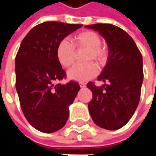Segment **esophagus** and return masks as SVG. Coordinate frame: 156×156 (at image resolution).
Instances as JSON below:
<instances>
[{
  "mask_svg": "<svg viewBox=\"0 0 156 156\" xmlns=\"http://www.w3.org/2000/svg\"><path fill=\"white\" fill-rule=\"evenodd\" d=\"M79 85H80L81 88H85L86 87V84H85L84 83H79Z\"/></svg>",
  "mask_w": 156,
  "mask_h": 156,
  "instance_id": "esophagus-1",
  "label": "esophagus"
}]
</instances>
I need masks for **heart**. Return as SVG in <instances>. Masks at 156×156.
<instances>
[{"instance_id":"b5f03b06","label":"heart","mask_w":156,"mask_h":156,"mask_svg":"<svg viewBox=\"0 0 156 156\" xmlns=\"http://www.w3.org/2000/svg\"><path fill=\"white\" fill-rule=\"evenodd\" d=\"M101 39L99 36L91 31H85L78 33L73 37V45L68 40L63 39L58 43L56 55L59 63L69 68L75 60V46L77 49L86 48L88 51L85 56L86 61L94 60L98 64H103L107 58V52L100 46ZM98 74V68L93 62L74 65L68 72V77L72 80L86 82L94 78Z\"/></svg>"}]
</instances>
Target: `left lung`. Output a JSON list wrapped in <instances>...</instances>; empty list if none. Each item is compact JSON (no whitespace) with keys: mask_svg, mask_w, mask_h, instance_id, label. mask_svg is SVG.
<instances>
[{"mask_svg":"<svg viewBox=\"0 0 156 156\" xmlns=\"http://www.w3.org/2000/svg\"><path fill=\"white\" fill-rule=\"evenodd\" d=\"M105 39L108 60L98 80L107 83L97 87L88 83L93 98L88 110L99 127L115 130L127 124L137 108L143 83V60L133 38L112 24L85 26Z\"/></svg>","mask_w":156,"mask_h":156,"instance_id":"1","label":"left lung"}]
</instances>
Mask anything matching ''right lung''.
Masks as SVG:
<instances>
[{"mask_svg":"<svg viewBox=\"0 0 156 156\" xmlns=\"http://www.w3.org/2000/svg\"><path fill=\"white\" fill-rule=\"evenodd\" d=\"M82 24L46 22L36 26L22 40L15 61L16 88L24 116L43 133L64 126L69 106L80 89L78 83H57L66 77L56 50L58 43Z\"/></svg>","mask_w":156,"mask_h":156,"instance_id":"add662e5","label":"right lung"}]
</instances>
